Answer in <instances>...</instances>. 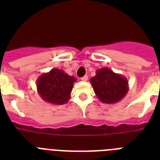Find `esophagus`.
Segmentation results:
<instances>
[{
    "label": "esophagus",
    "instance_id": "34e87169",
    "mask_svg": "<svg viewBox=\"0 0 160 160\" xmlns=\"http://www.w3.org/2000/svg\"><path fill=\"white\" fill-rule=\"evenodd\" d=\"M81 80H82V81H87V80H88L87 75H85V76H83V77L81 78Z\"/></svg>",
    "mask_w": 160,
    "mask_h": 160
}]
</instances>
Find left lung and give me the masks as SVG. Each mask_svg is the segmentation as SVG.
<instances>
[{
  "instance_id": "obj_1",
  "label": "left lung",
  "mask_w": 160,
  "mask_h": 160,
  "mask_svg": "<svg viewBox=\"0 0 160 160\" xmlns=\"http://www.w3.org/2000/svg\"><path fill=\"white\" fill-rule=\"evenodd\" d=\"M90 81L98 99L105 104L118 103L129 91L127 78L107 67L97 70Z\"/></svg>"
}]
</instances>
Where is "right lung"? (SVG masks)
<instances>
[{"label": "right lung", "mask_w": 160, "mask_h": 160, "mask_svg": "<svg viewBox=\"0 0 160 160\" xmlns=\"http://www.w3.org/2000/svg\"><path fill=\"white\" fill-rule=\"evenodd\" d=\"M76 79L65 71L54 68L41 74L36 80L37 92L41 99L52 105H64L70 99L74 83Z\"/></svg>", "instance_id": "1"}]
</instances>
